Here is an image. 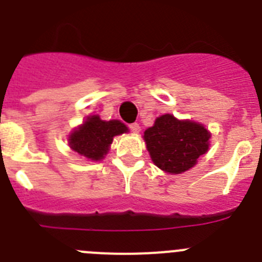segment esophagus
<instances>
[{
    "label": "esophagus",
    "instance_id": "1",
    "mask_svg": "<svg viewBox=\"0 0 262 262\" xmlns=\"http://www.w3.org/2000/svg\"><path fill=\"white\" fill-rule=\"evenodd\" d=\"M129 128H130V130L133 132V133H136V134H138L139 132H141V126H139L138 123L130 124V125H129Z\"/></svg>",
    "mask_w": 262,
    "mask_h": 262
}]
</instances>
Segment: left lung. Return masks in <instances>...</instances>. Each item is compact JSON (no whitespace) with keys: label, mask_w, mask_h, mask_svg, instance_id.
<instances>
[{"label":"left lung","mask_w":262,"mask_h":262,"mask_svg":"<svg viewBox=\"0 0 262 262\" xmlns=\"http://www.w3.org/2000/svg\"><path fill=\"white\" fill-rule=\"evenodd\" d=\"M143 139L156 167L169 174H181L196 165L208 151L211 132L196 121L165 114L146 129Z\"/></svg>","instance_id":"obj_1"}]
</instances>
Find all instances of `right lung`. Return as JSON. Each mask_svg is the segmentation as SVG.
Returning a JSON list of instances; mask_svg holds the SVG:
<instances>
[{
    "mask_svg": "<svg viewBox=\"0 0 262 262\" xmlns=\"http://www.w3.org/2000/svg\"><path fill=\"white\" fill-rule=\"evenodd\" d=\"M128 132V126L120 120L106 121L98 115H90L68 134V145L88 160L99 161L108 154L114 137Z\"/></svg>",
    "mask_w": 262,
    "mask_h": 262,
    "instance_id": "obj_1",
    "label": "right lung"
}]
</instances>
